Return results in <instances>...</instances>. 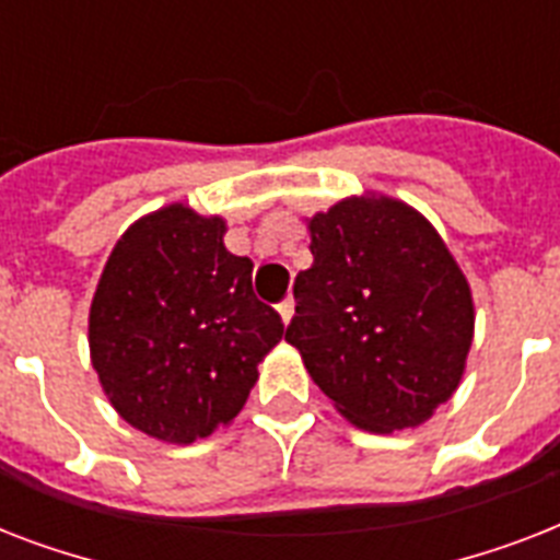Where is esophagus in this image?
I'll return each mask as SVG.
<instances>
[{"label":"esophagus","mask_w":560,"mask_h":560,"mask_svg":"<svg viewBox=\"0 0 560 560\" xmlns=\"http://www.w3.org/2000/svg\"><path fill=\"white\" fill-rule=\"evenodd\" d=\"M293 314H296V305H293V299H284L279 305V316H281V323L290 325V319H293Z\"/></svg>","instance_id":"obj_1"}]
</instances>
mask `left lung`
<instances>
[{
    "label": "left lung",
    "instance_id": "8db88e82",
    "mask_svg": "<svg viewBox=\"0 0 560 560\" xmlns=\"http://www.w3.org/2000/svg\"><path fill=\"white\" fill-rule=\"evenodd\" d=\"M311 270L284 340L351 424L395 433L451 398L474 340L468 279L433 223L392 197H346L307 220Z\"/></svg>",
    "mask_w": 560,
    "mask_h": 560
}]
</instances>
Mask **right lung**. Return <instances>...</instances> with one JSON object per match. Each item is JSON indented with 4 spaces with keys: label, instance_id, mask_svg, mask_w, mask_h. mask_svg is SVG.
I'll use <instances>...</instances> for the list:
<instances>
[{
    "label": "right lung",
    "instance_id": "obj_1",
    "mask_svg": "<svg viewBox=\"0 0 560 560\" xmlns=\"http://www.w3.org/2000/svg\"><path fill=\"white\" fill-rule=\"evenodd\" d=\"M226 220L183 202L113 246L90 307V354L127 424L168 444L226 427L284 337L253 293V261L223 246Z\"/></svg>",
    "mask_w": 560,
    "mask_h": 560
}]
</instances>
